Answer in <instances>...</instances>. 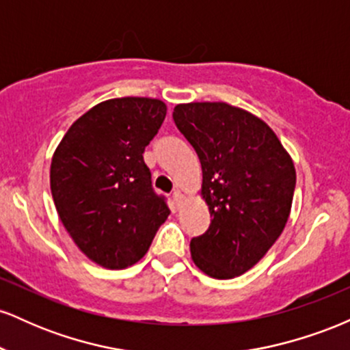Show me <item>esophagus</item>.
Segmentation results:
<instances>
[{
	"label": "esophagus",
	"mask_w": 350,
	"mask_h": 350,
	"mask_svg": "<svg viewBox=\"0 0 350 350\" xmlns=\"http://www.w3.org/2000/svg\"><path fill=\"white\" fill-rule=\"evenodd\" d=\"M172 199H174L176 204L180 202V191H179V189H174V191H172Z\"/></svg>",
	"instance_id": "34e87169"
}]
</instances>
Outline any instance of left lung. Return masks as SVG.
<instances>
[{"label":"left lung","mask_w":350,"mask_h":350,"mask_svg":"<svg viewBox=\"0 0 350 350\" xmlns=\"http://www.w3.org/2000/svg\"><path fill=\"white\" fill-rule=\"evenodd\" d=\"M172 120L202 166V196L211 212L191 255L212 278H235L263 258L291 211L296 171L267 123L224 102L183 103Z\"/></svg>","instance_id":"left-lung-1"}]
</instances>
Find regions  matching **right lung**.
<instances>
[{
	"instance_id": "obj_1",
	"label": "right lung",
	"mask_w": 350,
	"mask_h": 350,
	"mask_svg": "<svg viewBox=\"0 0 350 350\" xmlns=\"http://www.w3.org/2000/svg\"><path fill=\"white\" fill-rule=\"evenodd\" d=\"M166 116L161 100L111 98L69 128L51 164L64 227L92 262L118 270L143 258L170 215L143 159Z\"/></svg>"
}]
</instances>
